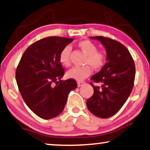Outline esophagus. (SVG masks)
<instances>
[{
	"mask_svg": "<svg viewBox=\"0 0 150 150\" xmlns=\"http://www.w3.org/2000/svg\"><path fill=\"white\" fill-rule=\"evenodd\" d=\"M83 83H84L83 82H77V86L78 87H81Z\"/></svg>",
	"mask_w": 150,
	"mask_h": 150,
	"instance_id": "1",
	"label": "esophagus"
}]
</instances>
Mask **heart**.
Returning <instances> with one entry per match:
<instances>
[{
  "mask_svg": "<svg viewBox=\"0 0 150 150\" xmlns=\"http://www.w3.org/2000/svg\"><path fill=\"white\" fill-rule=\"evenodd\" d=\"M78 46L87 56L84 61V64L87 66L71 69L67 73V77L69 79L81 81L91 74L92 70L90 66L94 69H100L104 66L106 56L104 52L98 51L97 45L89 40H82L78 43ZM70 53L71 46L67 45L59 54V61L63 66L69 67L70 65Z\"/></svg>",
  "mask_w": 150,
  "mask_h": 150,
  "instance_id": "obj_1",
  "label": "heart"
}]
</instances>
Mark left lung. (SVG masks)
<instances>
[{
    "mask_svg": "<svg viewBox=\"0 0 150 150\" xmlns=\"http://www.w3.org/2000/svg\"><path fill=\"white\" fill-rule=\"evenodd\" d=\"M90 39L99 41L104 46L107 62L90 79L102 85L100 88L90 82L94 94L86 101V105L93 115L108 118L122 108L131 93L135 77V66L129 51L120 42L100 36L91 37Z\"/></svg>",
    "mask_w": 150,
    "mask_h": 150,
    "instance_id": "obj_1",
    "label": "left lung"
}]
</instances>
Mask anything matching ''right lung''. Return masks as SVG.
<instances>
[{
  "label": "right lung",
  "mask_w": 150,
  "mask_h": 150,
  "mask_svg": "<svg viewBox=\"0 0 150 150\" xmlns=\"http://www.w3.org/2000/svg\"><path fill=\"white\" fill-rule=\"evenodd\" d=\"M73 40L49 37L36 41L26 50L17 67L16 79L21 95L30 110L43 119L60 114L69 92L77 87L74 79L61 80L64 71L59 61L61 50Z\"/></svg>",
  "instance_id": "1"
}]
</instances>
